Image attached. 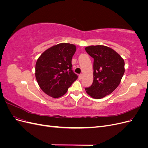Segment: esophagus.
I'll list each match as a JSON object with an SVG mask.
<instances>
[{
	"instance_id": "obj_1",
	"label": "esophagus",
	"mask_w": 148,
	"mask_h": 148,
	"mask_svg": "<svg viewBox=\"0 0 148 148\" xmlns=\"http://www.w3.org/2000/svg\"><path fill=\"white\" fill-rule=\"evenodd\" d=\"M82 78H83V75L82 74L79 75V79H82Z\"/></svg>"
}]
</instances>
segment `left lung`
<instances>
[{
    "label": "left lung",
    "mask_w": 148,
    "mask_h": 148,
    "mask_svg": "<svg viewBox=\"0 0 148 148\" xmlns=\"http://www.w3.org/2000/svg\"><path fill=\"white\" fill-rule=\"evenodd\" d=\"M85 50L94 59L93 82L85 90L92 98L101 99L118 87L125 72L124 60L112 49L105 46H90Z\"/></svg>",
    "instance_id": "left-lung-1"
}]
</instances>
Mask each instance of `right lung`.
<instances>
[{
	"label": "right lung",
	"instance_id": "1",
	"mask_svg": "<svg viewBox=\"0 0 148 148\" xmlns=\"http://www.w3.org/2000/svg\"><path fill=\"white\" fill-rule=\"evenodd\" d=\"M76 46L60 43L47 49L37 60L35 76L39 87L48 96L58 98L68 91L78 76L71 70Z\"/></svg>",
	"mask_w": 148,
	"mask_h": 148
}]
</instances>
